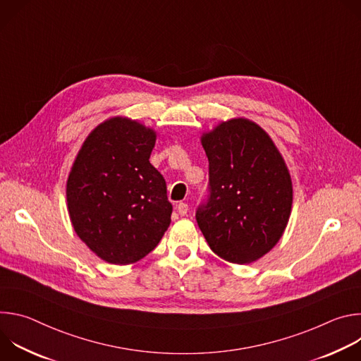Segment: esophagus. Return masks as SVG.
I'll return each mask as SVG.
<instances>
[{
    "label": "esophagus",
    "instance_id": "1",
    "mask_svg": "<svg viewBox=\"0 0 361 361\" xmlns=\"http://www.w3.org/2000/svg\"><path fill=\"white\" fill-rule=\"evenodd\" d=\"M177 212L180 216H185L188 213V204L187 202H178L177 204Z\"/></svg>",
    "mask_w": 361,
    "mask_h": 361
}]
</instances>
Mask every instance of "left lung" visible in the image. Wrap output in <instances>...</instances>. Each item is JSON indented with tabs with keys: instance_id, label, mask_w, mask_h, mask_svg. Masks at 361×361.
<instances>
[{
	"instance_id": "8db88e82",
	"label": "left lung",
	"mask_w": 361,
	"mask_h": 361,
	"mask_svg": "<svg viewBox=\"0 0 361 361\" xmlns=\"http://www.w3.org/2000/svg\"><path fill=\"white\" fill-rule=\"evenodd\" d=\"M209 159V194L197 224L223 260L247 264L269 252L288 223L293 187L267 133L237 118L201 138Z\"/></svg>"
}]
</instances>
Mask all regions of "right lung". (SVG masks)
Instances as JSON below:
<instances>
[{
  "label": "right lung",
  "instance_id": "1",
  "mask_svg": "<svg viewBox=\"0 0 361 361\" xmlns=\"http://www.w3.org/2000/svg\"><path fill=\"white\" fill-rule=\"evenodd\" d=\"M156 134L111 118L82 144L67 181V202L78 237L102 260L126 266L156 248L173 204L161 173L148 159Z\"/></svg>",
  "mask_w": 361,
  "mask_h": 361
}]
</instances>
